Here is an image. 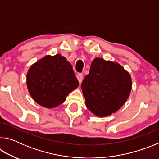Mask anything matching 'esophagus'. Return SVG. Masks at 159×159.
<instances>
[{
  "label": "esophagus",
  "instance_id": "obj_1",
  "mask_svg": "<svg viewBox=\"0 0 159 159\" xmlns=\"http://www.w3.org/2000/svg\"><path fill=\"white\" fill-rule=\"evenodd\" d=\"M76 78H77V79L79 80V83H81L82 81H83V74H78L76 75Z\"/></svg>",
  "mask_w": 159,
  "mask_h": 159
}]
</instances>
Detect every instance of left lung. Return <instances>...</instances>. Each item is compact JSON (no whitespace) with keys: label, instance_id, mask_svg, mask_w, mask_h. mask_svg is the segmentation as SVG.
I'll list each match as a JSON object with an SVG mask.
<instances>
[{"label":"left lung","instance_id":"left-lung-1","mask_svg":"<svg viewBox=\"0 0 159 159\" xmlns=\"http://www.w3.org/2000/svg\"><path fill=\"white\" fill-rule=\"evenodd\" d=\"M85 105L97 116L115 113L130 95L131 77L122 66L97 57L81 84Z\"/></svg>","mask_w":159,"mask_h":159}]
</instances>
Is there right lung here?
Masks as SVG:
<instances>
[{"label":"right lung","instance_id":"add662e5","mask_svg":"<svg viewBox=\"0 0 159 159\" xmlns=\"http://www.w3.org/2000/svg\"><path fill=\"white\" fill-rule=\"evenodd\" d=\"M29 93L34 100L45 108H54L79 85L71 64L57 54L47 55L32 65L26 76Z\"/></svg>","mask_w":159,"mask_h":159}]
</instances>
